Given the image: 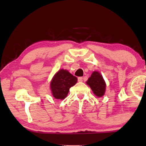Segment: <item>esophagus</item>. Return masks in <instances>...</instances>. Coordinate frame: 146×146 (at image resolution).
<instances>
[{
    "mask_svg": "<svg viewBox=\"0 0 146 146\" xmlns=\"http://www.w3.org/2000/svg\"><path fill=\"white\" fill-rule=\"evenodd\" d=\"M83 80V78L82 77H78V82H82Z\"/></svg>",
    "mask_w": 146,
    "mask_h": 146,
    "instance_id": "obj_1",
    "label": "esophagus"
}]
</instances>
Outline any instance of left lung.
I'll return each instance as SVG.
<instances>
[{"label": "left lung", "mask_w": 146, "mask_h": 146, "mask_svg": "<svg viewBox=\"0 0 146 146\" xmlns=\"http://www.w3.org/2000/svg\"><path fill=\"white\" fill-rule=\"evenodd\" d=\"M87 84L90 86L94 94L97 97H102L105 93L106 83L103 79L102 76L97 71H94L88 78Z\"/></svg>", "instance_id": "1"}]
</instances>
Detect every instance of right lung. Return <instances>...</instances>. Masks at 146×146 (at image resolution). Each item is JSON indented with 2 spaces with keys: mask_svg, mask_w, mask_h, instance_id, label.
<instances>
[{
  "mask_svg": "<svg viewBox=\"0 0 146 146\" xmlns=\"http://www.w3.org/2000/svg\"><path fill=\"white\" fill-rule=\"evenodd\" d=\"M77 82V78L68 71L60 70L54 76L50 84L51 92L56 99H64L68 95L70 88Z\"/></svg>",
  "mask_w": 146,
  "mask_h": 146,
  "instance_id": "right-lung-1",
  "label": "right lung"
}]
</instances>
